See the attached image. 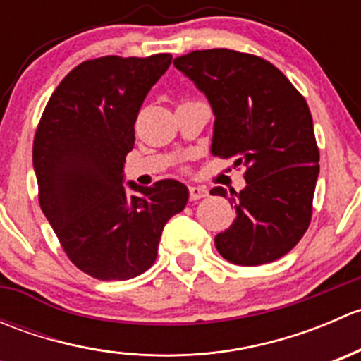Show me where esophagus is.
<instances>
[{
	"mask_svg": "<svg viewBox=\"0 0 361 361\" xmlns=\"http://www.w3.org/2000/svg\"><path fill=\"white\" fill-rule=\"evenodd\" d=\"M188 194H190L192 201H197V199L206 197V195H207V188L206 187H201V185H192V187L188 188Z\"/></svg>",
	"mask_w": 361,
	"mask_h": 361,
	"instance_id": "1",
	"label": "esophagus"
}]
</instances>
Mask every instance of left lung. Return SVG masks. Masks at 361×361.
Masks as SVG:
<instances>
[{
	"mask_svg": "<svg viewBox=\"0 0 361 361\" xmlns=\"http://www.w3.org/2000/svg\"><path fill=\"white\" fill-rule=\"evenodd\" d=\"M174 66L206 96L214 115L211 154L246 166V187L228 194L235 218L214 246L235 265L288 253L307 231L319 152L307 103L278 68L227 49L195 50Z\"/></svg>",
	"mask_w": 361,
	"mask_h": 361,
	"instance_id": "left-lung-1",
	"label": "left lung"
}]
</instances>
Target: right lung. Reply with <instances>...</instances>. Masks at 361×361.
I'll list each match as a JSON object with an SVG mask.
<instances>
[{"mask_svg": "<svg viewBox=\"0 0 361 361\" xmlns=\"http://www.w3.org/2000/svg\"><path fill=\"white\" fill-rule=\"evenodd\" d=\"M171 54L99 57L69 71L47 103L32 145L39 206L69 260L103 281L143 274L164 225L188 201L176 180L126 181L134 122Z\"/></svg>", "mask_w": 361, "mask_h": 361, "instance_id": "1", "label": "right lung"}]
</instances>
